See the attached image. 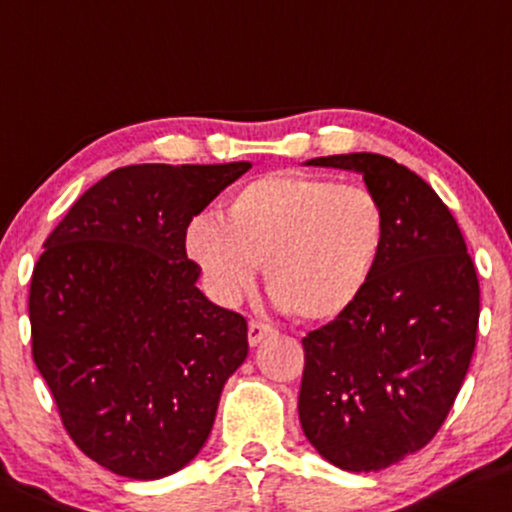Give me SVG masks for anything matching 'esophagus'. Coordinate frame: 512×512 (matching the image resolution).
Returning a JSON list of instances; mask_svg holds the SVG:
<instances>
[{
	"mask_svg": "<svg viewBox=\"0 0 512 512\" xmlns=\"http://www.w3.org/2000/svg\"><path fill=\"white\" fill-rule=\"evenodd\" d=\"M273 333H275L273 326L263 324V321H256V319L249 321V343H251V346H258L263 338L273 336Z\"/></svg>",
	"mask_w": 512,
	"mask_h": 512,
	"instance_id": "1",
	"label": "esophagus"
}]
</instances>
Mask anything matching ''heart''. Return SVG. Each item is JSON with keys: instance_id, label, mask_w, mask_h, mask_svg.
<instances>
[{"instance_id": "obj_1", "label": "heart", "mask_w": 512, "mask_h": 512, "mask_svg": "<svg viewBox=\"0 0 512 512\" xmlns=\"http://www.w3.org/2000/svg\"><path fill=\"white\" fill-rule=\"evenodd\" d=\"M387 241V208L365 183L273 171L237 188L225 217L200 212L183 229L186 254L220 302L256 283L290 317L329 321L348 312L375 275Z\"/></svg>"}]
</instances>
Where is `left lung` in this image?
<instances>
[{
    "instance_id": "1",
    "label": "left lung",
    "mask_w": 512,
    "mask_h": 512,
    "mask_svg": "<svg viewBox=\"0 0 512 512\" xmlns=\"http://www.w3.org/2000/svg\"><path fill=\"white\" fill-rule=\"evenodd\" d=\"M312 166L363 174L387 208V241L358 302L302 338L300 423L324 459L380 472L435 438L476 348L479 278L438 193L372 152Z\"/></svg>"
}]
</instances>
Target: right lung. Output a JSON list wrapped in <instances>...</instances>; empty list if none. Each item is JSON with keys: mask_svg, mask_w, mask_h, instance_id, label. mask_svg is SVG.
<instances>
[{"mask_svg": "<svg viewBox=\"0 0 512 512\" xmlns=\"http://www.w3.org/2000/svg\"><path fill=\"white\" fill-rule=\"evenodd\" d=\"M249 169L120 166L45 239L28 292L33 360L74 445L113 474L186 467L246 360V319L198 290L183 229Z\"/></svg>", "mask_w": 512, "mask_h": 512, "instance_id": "add662e5", "label": "right lung"}]
</instances>
